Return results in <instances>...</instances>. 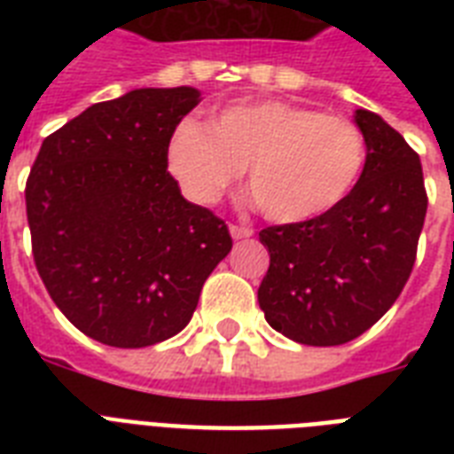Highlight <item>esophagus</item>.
Here are the masks:
<instances>
[{"mask_svg": "<svg viewBox=\"0 0 454 454\" xmlns=\"http://www.w3.org/2000/svg\"><path fill=\"white\" fill-rule=\"evenodd\" d=\"M231 235H233L235 240H245V238H252L254 231L249 226H238V223H231Z\"/></svg>", "mask_w": 454, "mask_h": 454, "instance_id": "esophagus-1", "label": "esophagus"}]
</instances>
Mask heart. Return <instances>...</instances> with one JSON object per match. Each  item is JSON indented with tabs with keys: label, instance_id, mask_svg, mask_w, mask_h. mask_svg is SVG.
Wrapping results in <instances>:
<instances>
[{
	"label": "heart",
	"instance_id": "b5f03b06",
	"mask_svg": "<svg viewBox=\"0 0 454 454\" xmlns=\"http://www.w3.org/2000/svg\"><path fill=\"white\" fill-rule=\"evenodd\" d=\"M367 160L356 122L290 101H245L202 124L185 120L169 167L198 202H216L240 167L256 205L276 223H303L341 205Z\"/></svg>",
	"mask_w": 454,
	"mask_h": 454
}]
</instances>
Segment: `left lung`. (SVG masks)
<instances>
[{
  "label": "left lung",
  "mask_w": 454,
  "mask_h": 454,
  "mask_svg": "<svg viewBox=\"0 0 454 454\" xmlns=\"http://www.w3.org/2000/svg\"><path fill=\"white\" fill-rule=\"evenodd\" d=\"M367 160L332 212L269 226L270 266L259 306L273 330L306 346H339L387 313L408 283L427 216L422 162L377 113L358 108Z\"/></svg>",
  "instance_id": "8db88e82"
}]
</instances>
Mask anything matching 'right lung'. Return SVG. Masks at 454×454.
Listing matches in <instances>:
<instances>
[{
    "mask_svg": "<svg viewBox=\"0 0 454 454\" xmlns=\"http://www.w3.org/2000/svg\"><path fill=\"white\" fill-rule=\"evenodd\" d=\"M198 103L192 87L94 103L32 164L35 266L60 313L101 344L144 348L178 334L233 247L226 223L167 171L171 134Z\"/></svg>",
    "mask_w": 454,
    "mask_h": 454,
    "instance_id": "obj_1",
    "label": "right lung"
}]
</instances>
